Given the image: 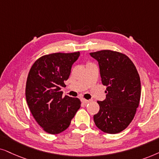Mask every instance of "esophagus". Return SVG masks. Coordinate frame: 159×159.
Returning <instances> with one entry per match:
<instances>
[{"instance_id":"esophagus-1","label":"esophagus","mask_w":159,"mask_h":159,"mask_svg":"<svg viewBox=\"0 0 159 159\" xmlns=\"http://www.w3.org/2000/svg\"><path fill=\"white\" fill-rule=\"evenodd\" d=\"M81 102H82V103H84V104H87V103L89 102L90 101L88 100V99H86L82 98V99H81Z\"/></svg>"}]
</instances>
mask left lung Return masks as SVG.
I'll return each mask as SVG.
<instances>
[{
	"label": "left lung",
	"mask_w": 159,
	"mask_h": 159,
	"mask_svg": "<svg viewBox=\"0 0 159 159\" xmlns=\"http://www.w3.org/2000/svg\"><path fill=\"white\" fill-rule=\"evenodd\" d=\"M98 61L102 83L106 86V99L97 101L99 111L95 125L107 134L124 130L134 118L141 95L140 78L132 61L122 53L102 50L90 53Z\"/></svg>",
	"instance_id": "obj_1"
}]
</instances>
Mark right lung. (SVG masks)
Returning a JSON list of instances; mask_svg holds the SVG:
<instances>
[{"mask_svg": "<svg viewBox=\"0 0 159 159\" xmlns=\"http://www.w3.org/2000/svg\"><path fill=\"white\" fill-rule=\"evenodd\" d=\"M79 55L78 52L43 55L29 71L25 88L27 103L39 125L49 134L67 129L81 107L79 99L62 97L60 91Z\"/></svg>", "mask_w": 159, "mask_h": 159, "instance_id": "1", "label": "right lung"}]
</instances>
